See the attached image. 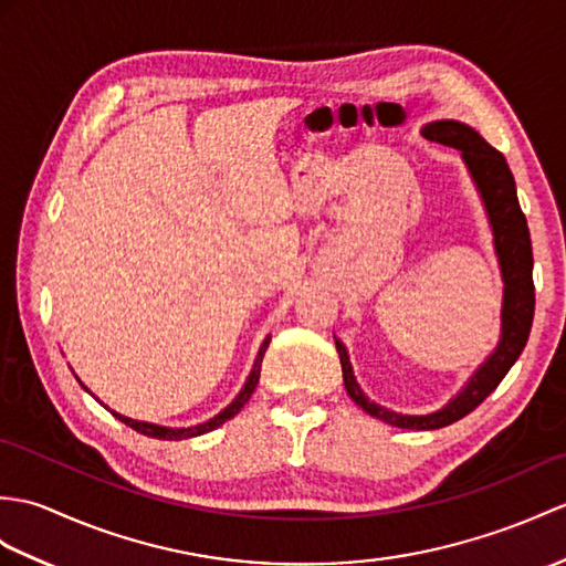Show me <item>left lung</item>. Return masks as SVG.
Instances as JSON below:
<instances>
[{
	"mask_svg": "<svg viewBox=\"0 0 566 566\" xmlns=\"http://www.w3.org/2000/svg\"><path fill=\"white\" fill-rule=\"evenodd\" d=\"M422 135L429 142L446 144L461 151L470 170V178L482 197L488 219L494 233V251L499 258L504 280V304H502V337L496 349L490 354L480 369L470 376L465 388L455 398L431 415H400L388 407H380L364 396L357 378H354L352 364L345 345L335 339V347L343 364V378L349 398L357 402L364 412L380 419V422L400 429H441L458 419L470 415L475 407L502 384L511 366L516 364L521 352L528 343L533 313H535V286H533V245L531 231L521 212L516 182L511 176L506 159L494 147H490L475 129L458 120H433L422 127Z\"/></svg>",
	"mask_w": 566,
	"mask_h": 566,
	"instance_id": "left-lung-1",
	"label": "left lung"
}]
</instances>
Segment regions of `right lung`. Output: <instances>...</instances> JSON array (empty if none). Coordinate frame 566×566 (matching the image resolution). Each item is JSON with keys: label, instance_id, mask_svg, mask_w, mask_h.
I'll use <instances>...</instances> for the list:
<instances>
[{"label": "right lung", "instance_id": "1", "mask_svg": "<svg viewBox=\"0 0 566 566\" xmlns=\"http://www.w3.org/2000/svg\"><path fill=\"white\" fill-rule=\"evenodd\" d=\"M268 345H270V337L265 339V343H262V347H260V352H258V359H255V364H253V371H251V376H248L245 386H243V390L239 392V396H235V400H233L229 407H223V410H221L217 417H212V419H209V422H205V424L188 427V429H174V427H159V424H149V422H137V419H129V417H125V415H117V412H113V410H111V412H113L117 419H120V422H125L127 427H133L135 431L144 433V437H151V439L180 441V439L200 437V433H207V431H212V429L221 427L223 422H229V419L239 415V412L243 410V405H245L248 400H251L253 390H255L258 380H260V364H262V357H265Z\"/></svg>", "mask_w": 566, "mask_h": 566}]
</instances>
